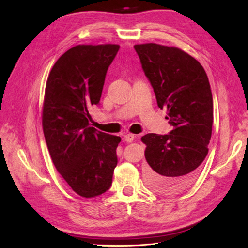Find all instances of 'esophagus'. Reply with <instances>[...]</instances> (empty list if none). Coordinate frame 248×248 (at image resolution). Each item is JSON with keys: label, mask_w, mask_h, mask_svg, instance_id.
<instances>
[{"label": "esophagus", "mask_w": 248, "mask_h": 248, "mask_svg": "<svg viewBox=\"0 0 248 248\" xmlns=\"http://www.w3.org/2000/svg\"><path fill=\"white\" fill-rule=\"evenodd\" d=\"M134 139H136V136H134V134H132V133H127L126 136H125V140H126L127 142L133 141Z\"/></svg>", "instance_id": "esophagus-1"}]
</instances>
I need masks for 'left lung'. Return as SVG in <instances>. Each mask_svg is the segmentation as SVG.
<instances>
[{"label":"left lung","instance_id":"obj_1","mask_svg":"<svg viewBox=\"0 0 248 248\" xmlns=\"http://www.w3.org/2000/svg\"><path fill=\"white\" fill-rule=\"evenodd\" d=\"M158 107L167 108L172 130L148 133L145 177L157 192L179 193L193 183L208 154L212 133L213 98L205 69L177 47L156 43L134 46Z\"/></svg>","mask_w":248,"mask_h":248}]
</instances>
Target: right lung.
I'll return each instance as SVG.
<instances>
[{"instance_id":"obj_1","label":"right lung","mask_w":248,"mask_h":248,"mask_svg":"<svg viewBox=\"0 0 248 248\" xmlns=\"http://www.w3.org/2000/svg\"><path fill=\"white\" fill-rule=\"evenodd\" d=\"M120 46H77L58 59L44 94L42 126L57 170L80 197L109 189L121 138L91 127L90 108L99 104L104 79Z\"/></svg>"}]
</instances>
